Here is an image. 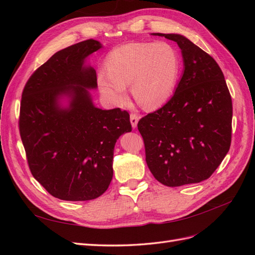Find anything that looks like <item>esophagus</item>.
<instances>
[{
  "mask_svg": "<svg viewBox=\"0 0 255 255\" xmlns=\"http://www.w3.org/2000/svg\"><path fill=\"white\" fill-rule=\"evenodd\" d=\"M129 120H130V125H132L133 128H135L137 127L138 120H139V116L136 115V114H130V116H129Z\"/></svg>",
  "mask_w": 255,
  "mask_h": 255,
  "instance_id": "34e87169",
  "label": "esophagus"
}]
</instances>
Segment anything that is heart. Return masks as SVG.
I'll list each match as a JSON object with an SVG mask.
<instances>
[{
	"mask_svg": "<svg viewBox=\"0 0 255 255\" xmlns=\"http://www.w3.org/2000/svg\"><path fill=\"white\" fill-rule=\"evenodd\" d=\"M107 71L99 70L100 91L116 104L128 98L130 85L136 101L145 109L166 103L173 94L181 71V57L167 42H132L119 45L106 57Z\"/></svg>",
	"mask_w": 255,
	"mask_h": 255,
	"instance_id": "obj_1",
	"label": "heart"
}]
</instances>
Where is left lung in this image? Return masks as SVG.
Returning a JSON list of instances; mask_svg holds the SVG:
<instances>
[{"instance_id":"obj_1","label":"left lung","mask_w":255,"mask_h":255,"mask_svg":"<svg viewBox=\"0 0 255 255\" xmlns=\"http://www.w3.org/2000/svg\"><path fill=\"white\" fill-rule=\"evenodd\" d=\"M153 35L177 43L184 72L171 99L138 121L146 165L166 186L199 183L214 173L230 150L232 99L211 55L182 35Z\"/></svg>"}]
</instances>
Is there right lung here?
<instances>
[{
  "label": "right lung",
  "instance_id": "1",
  "mask_svg": "<svg viewBox=\"0 0 255 255\" xmlns=\"http://www.w3.org/2000/svg\"><path fill=\"white\" fill-rule=\"evenodd\" d=\"M101 48L88 39L60 50L30 75L22 92L19 130L29 170L50 195L88 201L103 195L113 179L114 148L132 130L129 114L103 111L87 89L97 87L85 58ZM70 96L60 109L58 100Z\"/></svg>",
  "mask_w": 255,
  "mask_h": 255
}]
</instances>
